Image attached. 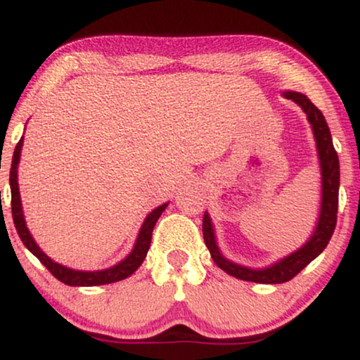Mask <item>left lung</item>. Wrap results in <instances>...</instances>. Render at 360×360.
Instances as JSON below:
<instances>
[{"label":"left lung","mask_w":360,"mask_h":360,"mask_svg":"<svg viewBox=\"0 0 360 360\" xmlns=\"http://www.w3.org/2000/svg\"><path fill=\"white\" fill-rule=\"evenodd\" d=\"M284 96L288 100H292L296 105H300L307 113L309 125L313 128V135L316 140L318 159H320L321 167V208L318 223L315 226L309 240L304 243L301 249H298L288 257L281 259L279 262L272 264L266 269H250L243 267L240 264H235L232 260L225 259L218 249L217 240H214V232L212 225V218L205 212L203 217V238L206 247H208L212 259L214 260L221 271L226 274L233 276L242 281H252V283L260 284H281L295 278L298 272L311 262L313 259L318 257L325 247L328 245L332 238L333 230L337 225V210H338V186H340V166H338V155L333 148L332 135L330 128L326 125V120L320 110L308 100L304 94L296 93V91H286Z\"/></svg>","instance_id":"1"}]
</instances>
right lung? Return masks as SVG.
Here are the masks:
<instances>
[{
  "label": "right lung",
  "instance_id": "add662e5",
  "mask_svg": "<svg viewBox=\"0 0 360 360\" xmlns=\"http://www.w3.org/2000/svg\"><path fill=\"white\" fill-rule=\"evenodd\" d=\"M23 147V137L20 139V142L16 143L15 152H13V160H11V169H10V188H11V214H13V223L15 229L18 232L20 238H22L23 245L27 247L32 254L35 255L40 262L52 272L53 278H57L60 283L68 284V286H100V284H110L117 283L128 278V276L134 274L139 269L140 264L146 259L148 247H150L152 240V230H154L157 220L166 210L167 203L160 205L159 208H155L154 212L148 213L146 221H143L142 229H140L137 242H135L134 250L127 255L122 262H118L117 266L110 267V269L103 271H74L69 267L60 266V264L53 262L51 257L44 254L40 250V247L37 245L34 237L28 232L27 225H25L23 218V210H22V200H20V191H18V162H20V152Z\"/></svg>",
  "mask_w": 360,
  "mask_h": 360
}]
</instances>
